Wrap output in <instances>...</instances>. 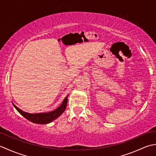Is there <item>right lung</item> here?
Segmentation results:
<instances>
[{
	"mask_svg": "<svg viewBox=\"0 0 156 156\" xmlns=\"http://www.w3.org/2000/svg\"><path fill=\"white\" fill-rule=\"evenodd\" d=\"M68 102V98L66 97L65 99L63 101L62 104L61 106L55 109V111H51L50 112H45V113H37V114H30L25 112L24 111H21V109H19L18 107H16V106L12 103L14 105L15 108L17 110V111L21 114L22 116H23L25 119H27L29 121H31L34 123L37 124H47L49 122L54 121V119L58 118L59 116H60L66 108V105H67Z\"/></svg>",
	"mask_w": 156,
	"mask_h": 156,
	"instance_id": "add662e5",
	"label": "right lung"
}]
</instances>
